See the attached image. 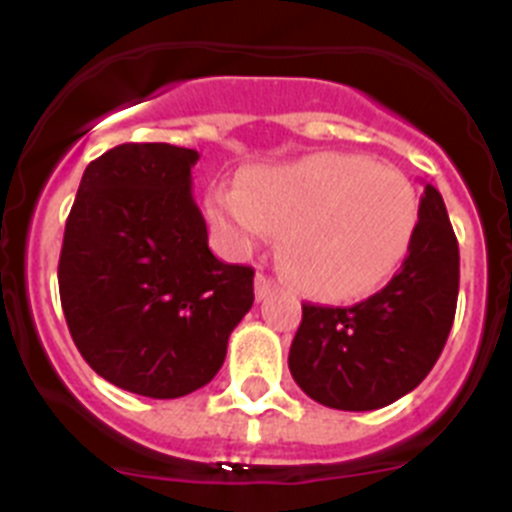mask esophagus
Segmentation results:
<instances>
[{
  "mask_svg": "<svg viewBox=\"0 0 512 512\" xmlns=\"http://www.w3.org/2000/svg\"><path fill=\"white\" fill-rule=\"evenodd\" d=\"M271 289H274V279L266 277L264 271H259V274H256V297L264 300V297L271 295Z\"/></svg>",
  "mask_w": 512,
  "mask_h": 512,
  "instance_id": "1",
  "label": "esophagus"
}]
</instances>
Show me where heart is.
Returning a JSON list of instances; mask_svg holds the SVG:
<instances>
[{"label": "heart", "instance_id": "1", "mask_svg": "<svg viewBox=\"0 0 512 512\" xmlns=\"http://www.w3.org/2000/svg\"><path fill=\"white\" fill-rule=\"evenodd\" d=\"M210 212L248 241L282 233L287 271L310 295L359 300L405 261L420 200L402 171L328 151L246 171L238 192H212Z\"/></svg>", "mask_w": 512, "mask_h": 512}]
</instances>
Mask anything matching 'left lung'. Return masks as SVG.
<instances>
[{
  "instance_id": "left-lung-1",
  "label": "left lung",
  "mask_w": 512,
  "mask_h": 512,
  "mask_svg": "<svg viewBox=\"0 0 512 512\" xmlns=\"http://www.w3.org/2000/svg\"><path fill=\"white\" fill-rule=\"evenodd\" d=\"M456 297L459 243L443 197L425 184L400 271L354 307L302 305L289 372L325 408H384L428 377L454 325Z\"/></svg>"
}]
</instances>
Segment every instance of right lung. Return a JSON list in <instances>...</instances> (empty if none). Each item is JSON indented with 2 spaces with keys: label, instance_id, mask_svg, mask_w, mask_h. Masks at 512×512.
I'll return each mask as SVG.
<instances>
[{
  "label": "right lung",
  "instance_id": "1",
  "mask_svg": "<svg viewBox=\"0 0 512 512\" xmlns=\"http://www.w3.org/2000/svg\"><path fill=\"white\" fill-rule=\"evenodd\" d=\"M200 153L122 143L94 158L66 220L58 289L79 354L120 390L174 400L220 372L253 305L251 266L207 246Z\"/></svg>",
  "mask_w": 512,
  "mask_h": 512
}]
</instances>
